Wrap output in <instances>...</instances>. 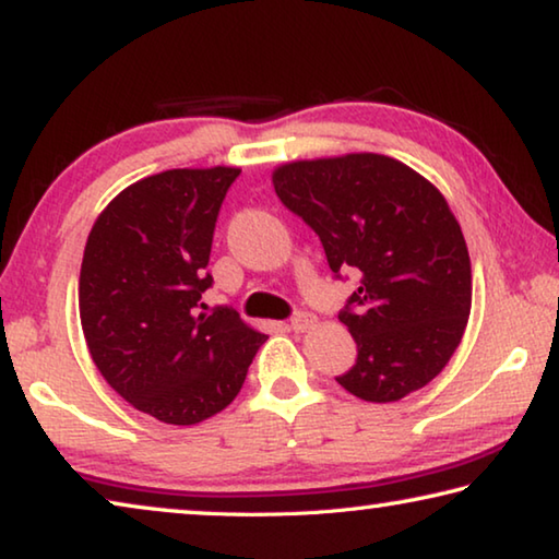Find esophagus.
<instances>
[{"label":"esophagus","mask_w":559,"mask_h":559,"mask_svg":"<svg viewBox=\"0 0 559 559\" xmlns=\"http://www.w3.org/2000/svg\"><path fill=\"white\" fill-rule=\"evenodd\" d=\"M316 323V318L308 313V310H298L296 316L290 318V330H296V333H306V330Z\"/></svg>","instance_id":"esophagus-1"}]
</instances>
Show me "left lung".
<instances>
[{
    "label": "left lung",
    "mask_w": 559,
    "mask_h": 559,
    "mask_svg": "<svg viewBox=\"0 0 559 559\" xmlns=\"http://www.w3.org/2000/svg\"><path fill=\"white\" fill-rule=\"evenodd\" d=\"M286 210L323 243L328 266L355 271L340 310L357 359L335 377L365 402H396L437 377L471 313V259L447 200L400 159L355 153L273 173Z\"/></svg>",
    "instance_id": "left-lung-1"
}]
</instances>
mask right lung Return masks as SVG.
I'll use <instances>...</instances> for the list:
<instances>
[{"label": "right lung", "instance_id": "right-lung-1", "mask_svg": "<svg viewBox=\"0 0 559 559\" xmlns=\"http://www.w3.org/2000/svg\"><path fill=\"white\" fill-rule=\"evenodd\" d=\"M241 169H167L140 179L93 224L79 308L91 357L135 409L189 427L234 402L266 335L202 293L216 216Z\"/></svg>", "mask_w": 559, "mask_h": 559}]
</instances>
